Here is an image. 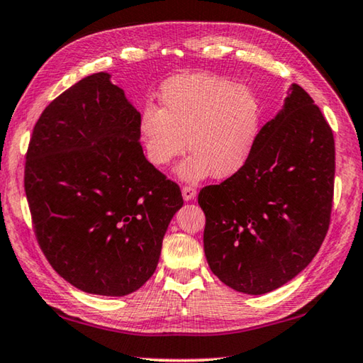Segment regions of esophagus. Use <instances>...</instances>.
I'll return each mask as SVG.
<instances>
[{
	"label": "esophagus",
	"mask_w": 363,
	"mask_h": 363,
	"mask_svg": "<svg viewBox=\"0 0 363 363\" xmlns=\"http://www.w3.org/2000/svg\"><path fill=\"white\" fill-rule=\"evenodd\" d=\"M182 194H183V199L186 202L193 201V199H196V196H197V189L194 186H183Z\"/></svg>",
	"instance_id": "obj_1"
}]
</instances>
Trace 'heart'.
I'll return each mask as SVG.
<instances>
[{
	"mask_svg": "<svg viewBox=\"0 0 363 363\" xmlns=\"http://www.w3.org/2000/svg\"><path fill=\"white\" fill-rule=\"evenodd\" d=\"M161 108L145 106L140 138L148 161L166 167L186 150L177 174L184 182L237 174L256 148L262 106L248 86L221 75L182 74L161 88Z\"/></svg>",
	"mask_w": 363,
	"mask_h": 363,
	"instance_id": "1",
	"label": "heart"
}]
</instances>
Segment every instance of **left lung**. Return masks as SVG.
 Returning <instances> with one entry per match:
<instances>
[{
    "instance_id": "1",
    "label": "left lung",
    "mask_w": 363,
    "mask_h": 363,
    "mask_svg": "<svg viewBox=\"0 0 363 363\" xmlns=\"http://www.w3.org/2000/svg\"><path fill=\"white\" fill-rule=\"evenodd\" d=\"M289 90L245 166L197 197L211 272L251 296L297 277L316 256L330 224L333 133L302 86Z\"/></svg>"
}]
</instances>
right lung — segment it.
Segmentation results:
<instances>
[{
  "mask_svg": "<svg viewBox=\"0 0 363 363\" xmlns=\"http://www.w3.org/2000/svg\"><path fill=\"white\" fill-rule=\"evenodd\" d=\"M140 113L107 72L55 98L33 129L25 193L50 265L75 288L123 297L148 281L183 205L140 145Z\"/></svg>",
  "mask_w": 363,
  "mask_h": 363,
  "instance_id": "right-lung-1",
  "label": "right lung"
}]
</instances>
